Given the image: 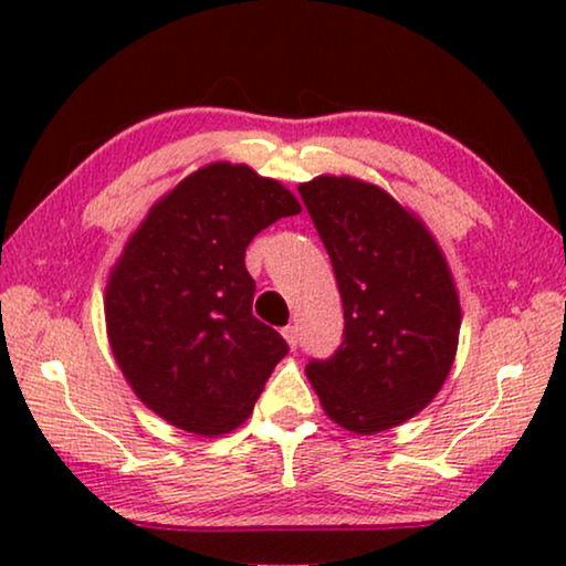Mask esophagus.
I'll return each mask as SVG.
<instances>
[{"label":"esophagus","mask_w":566,"mask_h":566,"mask_svg":"<svg viewBox=\"0 0 566 566\" xmlns=\"http://www.w3.org/2000/svg\"><path fill=\"white\" fill-rule=\"evenodd\" d=\"M283 337L291 347H296L298 345V327H296V324H289V327H283Z\"/></svg>","instance_id":"1"}]
</instances>
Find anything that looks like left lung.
Wrapping results in <instances>:
<instances>
[{"mask_svg": "<svg viewBox=\"0 0 566 566\" xmlns=\"http://www.w3.org/2000/svg\"><path fill=\"white\" fill-rule=\"evenodd\" d=\"M343 298V343L306 376L324 412L363 436L430 405L451 370L461 308L436 239L389 192L353 177L301 185Z\"/></svg>", "mask_w": 566, "mask_h": 566, "instance_id": "8db88e82", "label": "left lung"}]
</instances>
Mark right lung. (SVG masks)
<instances>
[{"instance_id":"1","label":"right lung","mask_w":566,"mask_h":566,"mask_svg":"<svg viewBox=\"0 0 566 566\" xmlns=\"http://www.w3.org/2000/svg\"><path fill=\"white\" fill-rule=\"evenodd\" d=\"M296 213L281 182L219 161L185 177L126 244L105 296L113 355L138 399L180 430L239 428L289 353L252 314L244 252Z\"/></svg>"}]
</instances>
